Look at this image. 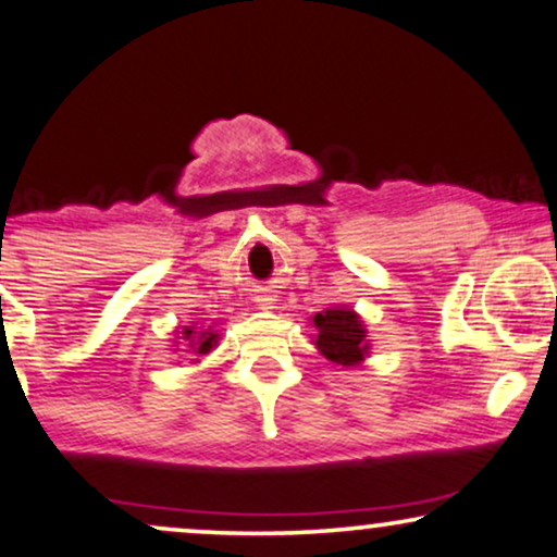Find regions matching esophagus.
<instances>
[{
  "label": "esophagus",
  "mask_w": 557,
  "mask_h": 557,
  "mask_svg": "<svg viewBox=\"0 0 557 557\" xmlns=\"http://www.w3.org/2000/svg\"><path fill=\"white\" fill-rule=\"evenodd\" d=\"M258 301H260V307H263V310H273V305H276V297H271V294H260Z\"/></svg>",
  "instance_id": "1"
}]
</instances>
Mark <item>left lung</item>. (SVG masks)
Instances as JSON below:
<instances>
[{
  "instance_id": "left-lung-1",
  "label": "left lung",
  "mask_w": 557,
  "mask_h": 557,
  "mask_svg": "<svg viewBox=\"0 0 557 557\" xmlns=\"http://www.w3.org/2000/svg\"><path fill=\"white\" fill-rule=\"evenodd\" d=\"M312 327L314 348L338 367H359L372 354L367 325H363L361 314L354 312L351 307H327V310L314 314Z\"/></svg>"
}]
</instances>
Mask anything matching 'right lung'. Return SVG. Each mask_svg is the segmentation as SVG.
Listing matches in <instances>:
<instances>
[{
  "label": "right lung",
  "mask_w": 557,
  "mask_h": 557,
  "mask_svg": "<svg viewBox=\"0 0 557 557\" xmlns=\"http://www.w3.org/2000/svg\"><path fill=\"white\" fill-rule=\"evenodd\" d=\"M219 331L214 325L203 327V325H185L183 331H175V341H173V351H177V346H185V351H188L190 356H206L211 354V348L219 346ZM194 363H198V359H194Z\"/></svg>",
  "instance_id": "obj_1"
}]
</instances>
